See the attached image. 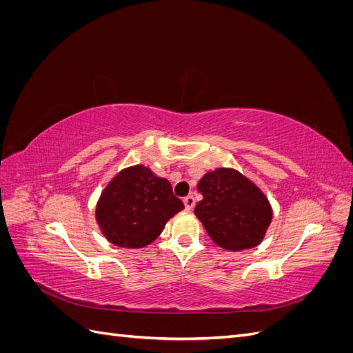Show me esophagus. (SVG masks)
<instances>
[{
  "instance_id": "esophagus-1",
  "label": "esophagus",
  "mask_w": 353,
  "mask_h": 353,
  "mask_svg": "<svg viewBox=\"0 0 353 353\" xmlns=\"http://www.w3.org/2000/svg\"><path fill=\"white\" fill-rule=\"evenodd\" d=\"M184 205H185V209L187 210H193L194 205H196V199L193 196H187L184 197Z\"/></svg>"
}]
</instances>
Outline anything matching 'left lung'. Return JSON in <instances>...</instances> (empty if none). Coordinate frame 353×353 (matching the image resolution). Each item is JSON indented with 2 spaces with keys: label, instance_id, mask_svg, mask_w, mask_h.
Returning a JSON list of instances; mask_svg holds the SVG:
<instances>
[{
  "label": "left lung",
  "instance_id": "1",
  "mask_svg": "<svg viewBox=\"0 0 353 353\" xmlns=\"http://www.w3.org/2000/svg\"><path fill=\"white\" fill-rule=\"evenodd\" d=\"M203 199L194 213L219 248L231 252L258 245L272 219L268 199L236 169L218 168L199 181Z\"/></svg>",
  "mask_w": 353,
  "mask_h": 353
}]
</instances>
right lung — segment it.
<instances>
[{
    "instance_id": "1",
    "label": "right lung",
    "mask_w": 353,
    "mask_h": 353,
    "mask_svg": "<svg viewBox=\"0 0 353 353\" xmlns=\"http://www.w3.org/2000/svg\"><path fill=\"white\" fill-rule=\"evenodd\" d=\"M183 209L168 179L137 165L121 170L104 188L95 219L110 243L140 249L154 241L169 218Z\"/></svg>"
}]
</instances>
